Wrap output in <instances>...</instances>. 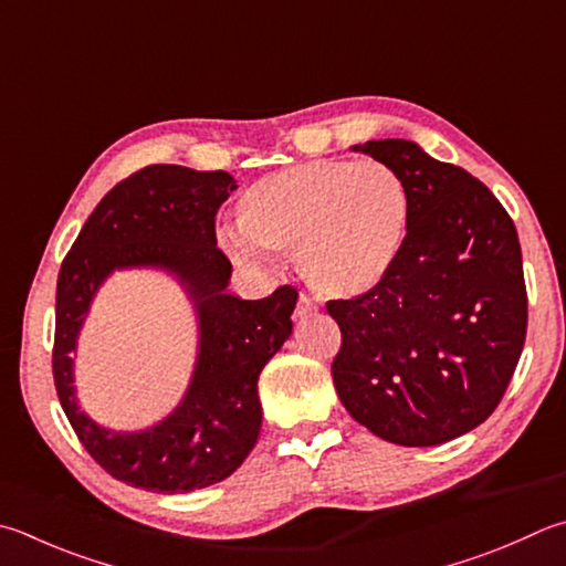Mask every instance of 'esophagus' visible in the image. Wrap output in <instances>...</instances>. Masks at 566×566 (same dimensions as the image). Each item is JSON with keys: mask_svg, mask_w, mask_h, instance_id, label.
<instances>
[{"mask_svg": "<svg viewBox=\"0 0 566 566\" xmlns=\"http://www.w3.org/2000/svg\"><path fill=\"white\" fill-rule=\"evenodd\" d=\"M313 311H317V305L307 295H301V301H297V305H295V319H303Z\"/></svg>", "mask_w": 566, "mask_h": 566, "instance_id": "1", "label": "esophagus"}]
</instances>
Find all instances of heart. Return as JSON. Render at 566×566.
<instances>
[{
    "mask_svg": "<svg viewBox=\"0 0 566 566\" xmlns=\"http://www.w3.org/2000/svg\"><path fill=\"white\" fill-rule=\"evenodd\" d=\"M233 219L249 247L295 255L313 291L349 301L375 293L397 269L411 205L389 165L311 159L255 179ZM233 255L249 259V249L237 243Z\"/></svg>",
    "mask_w": 566,
    "mask_h": 566,
    "instance_id": "heart-1",
    "label": "heart"
}]
</instances>
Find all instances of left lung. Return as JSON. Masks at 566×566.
Instances as JSON below:
<instances>
[{
    "label": "left lung",
    "mask_w": 566,
    "mask_h": 566,
    "mask_svg": "<svg viewBox=\"0 0 566 566\" xmlns=\"http://www.w3.org/2000/svg\"><path fill=\"white\" fill-rule=\"evenodd\" d=\"M355 153L389 165L409 191V237L375 293L327 303L333 361L349 416L399 446H439L481 426L503 399L527 333L513 219L483 182L411 140Z\"/></svg>",
    "instance_id": "1"
}]
</instances>
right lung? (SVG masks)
<instances>
[{"mask_svg":"<svg viewBox=\"0 0 566 566\" xmlns=\"http://www.w3.org/2000/svg\"><path fill=\"white\" fill-rule=\"evenodd\" d=\"M237 179L179 165L145 167L113 187L83 223L56 285L53 381L73 431L117 481L153 493H191L229 478L261 431L259 377L293 333L295 287L261 301L229 293L231 263L217 249L214 217ZM115 270L172 274L196 307L198 359L165 420L113 432L80 409L75 349L99 285Z\"/></svg>","mask_w":566,"mask_h":566,"instance_id":"add662e5","label":"right lung"}]
</instances>
